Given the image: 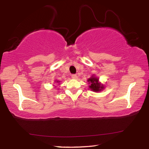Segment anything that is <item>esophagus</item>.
I'll return each mask as SVG.
<instances>
[{"label": "esophagus", "mask_w": 149, "mask_h": 149, "mask_svg": "<svg viewBox=\"0 0 149 149\" xmlns=\"http://www.w3.org/2000/svg\"><path fill=\"white\" fill-rule=\"evenodd\" d=\"M77 74H72V78H73V79H77Z\"/></svg>", "instance_id": "1"}]
</instances>
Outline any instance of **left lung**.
<instances>
[{"label": "left lung", "mask_w": 149, "mask_h": 149, "mask_svg": "<svg viewBox=\"0 0 149 149\" xmlns=\"http://www.w3.org/2000/svg\"><path fill=\"white\" fill-rule=\"evenodd\" d=\"M88 82L89 84V88L92 91L97 93L99 91H102L105 88L104 85L99 82V78L95 77V74H93L90 78H88Z\"/></svg>", "instance_id": "left-lung-1"}]
</instances>
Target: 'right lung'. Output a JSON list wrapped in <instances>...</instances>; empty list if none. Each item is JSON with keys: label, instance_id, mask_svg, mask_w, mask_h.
Instances as JSON below:
<instances>
[{"label": "right lung", "instance_id": "add662e5", "mask_svg": "<svg viewBox=\"0 0 149 149\" xmlns=\"http://www.w3.org/2000/svg\"><path fill=\"white\" fill-rule=\"evenodd\" d=\"M54 82H55L56 83H60V81H59V80H56L54 81Z\"/></svg>", "mask_w": 149, "mask_h": 149}]
</instances>
